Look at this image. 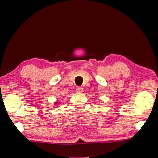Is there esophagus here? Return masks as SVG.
<instances>
[{"label":"esophagus","instance_id":"esophagus-1","mask_svg":"<svg viewBox=\"0 0 158 158\" xmlns=\"http://www.w3.org/2000/svg\"><path fill=\"white\" fill-rule=\"evenodd\" d=\"M76 91L77 93H82V92L83 91V88H82V87H77L76 88Z\"/></svg>","mask_w":158,"mask_h":158}]
</instances>
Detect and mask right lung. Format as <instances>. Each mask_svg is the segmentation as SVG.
<instances>
[{
  "instance_id": "add662e5",
  "label": "right lung",
  "mask_w": 158,
  "mask_h": 158,
  "mask_svg": "<svg viewBox=\"0 0 158 158\" xmlns=\"http://www.w3.org/2000/svg\"><path fill=\"white\" fill-rule=\"evenodd\" d=\"M55 105H57V102H55Z\"/></svg>"
}]
</instances>
